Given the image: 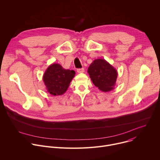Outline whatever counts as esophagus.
Returning <instances> with one entry per match:
<instances>
[{
	"label": "esophagus",
	"instance_id": "esophagus-1",
	"mask_svg": "<svg viewBox=\"0 0 160 160\" xmlns=\"http://www.w3.org/2000/svg\"><path fill=\"white\" fill-rule=\"evenodd\" d=\"M77 72L79 74H81V73H83L84 72V68H78L77 70Z\"/></svg>",
	"mask_w": 160,
	"mask_h": 160
}]
</instances>
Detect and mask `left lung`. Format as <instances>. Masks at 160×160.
<instances>
[{"label": "left lung", "instance_id": "left-lung-1", "mask_svg": "<svg viewBox=\"0 0 160 160\" xmlns=\"http://www.w3.org/2000/svg\"><path fill=\"white\" fill-rule=\"evenodd\" d=\"M88 72L92 82L102 92H108L114 88L118 71L105 60H95L88 67Z\"/></svg>", "mask_w": 160, "mask_h": 160}]
</instances>
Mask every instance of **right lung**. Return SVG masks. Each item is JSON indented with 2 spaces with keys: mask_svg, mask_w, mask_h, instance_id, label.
<instances>
[{
  "mask_svg": "<svg viewBox=\"0 0 160 160\" xmlns=\"http://www.w3.org/2000/svg\"><path fill=\"white\" fill-rule=\"evenodd\" d=\"M75 74L74 70L65 69L59 63H52L46 70L42 79L48 92L58 96L66 92Z\"/></svg>",
  "mask_w": 160,
  "mask_h": 160,
  "instance_id": "add662e5",
  "label": "right lung"
}]
</instances>
